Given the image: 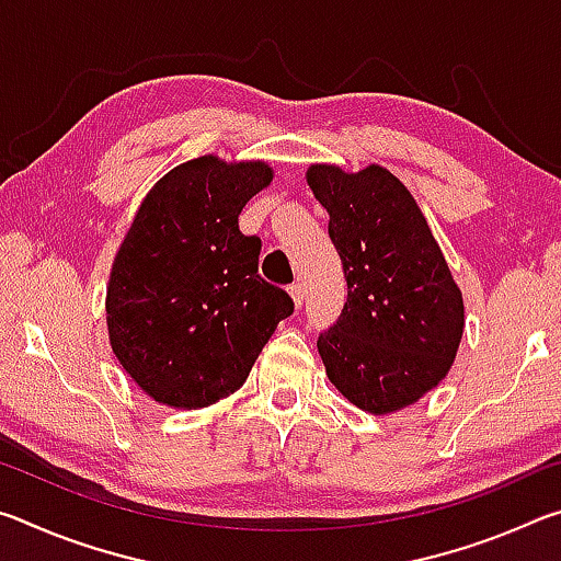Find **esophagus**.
<instances>
[{"mask_svg":"<svg viewBox=\"0 0 561 561\" xmlns=\"http://www.w3.org/2000/svg\"><path fill=\"white\" fill-rule=\"evenodd\" d=\"M289 294H291L294 304H297V307H301V304H304V297H307V291H304V284H301V282H294L291 287H289Z\"/></svg>","mask_w":561,"mask_h":561,"instance_id":"obj_1","label":"esophagus"}]
</instances>
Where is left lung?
I'll use <instances>...</instances> for the list:
<instances>
[{"label":"left lung","mask_w":561,"mask_h":561,"mask_svg":"<svg viewBox=\"0 0 561 561\" xmlns=\"http://www.w3.org/2000/svg\"><path fill=\"white\" fill-rule=\"evenodd\" d=\"M348 297L317 348L329 381L360 411L386 415L438 386L458 354L465 307L413 195L393 173L311 165Z\"/></svg>","instance_id":"obj_1"}]
</instances>
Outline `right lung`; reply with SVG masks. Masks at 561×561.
Returning <instances> with one entry per match:
<instances>
[{
	"label": "right lung",
	"mask_w": 561,
	"mask_h": 561,
	"mask_svg": "<svg viewBox=\"0 0 561 561\" xmlns=\"http://www.w3.org/2000/svg\"><path fill=\"white\" fill-rule=\"evenodd\" d=\"M270 183L262 160L203 156L140 203L113 260L106 321L113 354L153 401L195 411L234 393L294 311L257 274L262 240L237 222Z\"/></svg>",
	"instance_id": "obj_1"
}]
</instances>
